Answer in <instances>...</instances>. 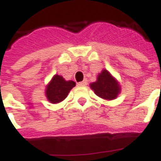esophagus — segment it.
<instances>
[{"instance_id":"obj_1","label":"esophagus","mask_w":161,"mask_h":161,"mask_svg":"<svg viewBox=\"0 0 161 161\" xmlns=\"http://www.w3.org/2000/svg\"><path fill=\"white\" fill-rule=\"evenodd\" d=\"M87 84V82L86 80H83V81H81V82H79V85H80V86H86Z\"/></svg>"}]
</instances>
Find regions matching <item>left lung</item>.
I'll list each match as a JSON object with an SVG mask.
<instances>
[{"instance_id": "obj_1", "label": "left lung", "mask_w": 161, "mask_h": 161, "mask_svg": "<svg viewBox=\"0 0 161 161\" xmlns=\"http://www.w3.org/2000/svg\"><path fill=\"white\" fill-rule=\"evenodd\" d=\"M97 96L107 101L116 99L121 93V86L108 70L103 69L98 75L96 81L89 84Z\"/></svg>"}]
</instances>
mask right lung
<instances>
[{"instance_id": "1", "label": "right lung", "mask_w": 161, "mask_h": 161, "mask_svg": "<svg viewBox=\"0 0 161 161\" xmlns=\"http://www.w3.org/2000/svg\"><path fill=\"white\" fill-rule=\"evenodd\" d=\"M74 87H75L74 81L66 80L61 75L55 74L45 87V96L50 103H58L66 99Z\"/></svg>"}]
</instances>
